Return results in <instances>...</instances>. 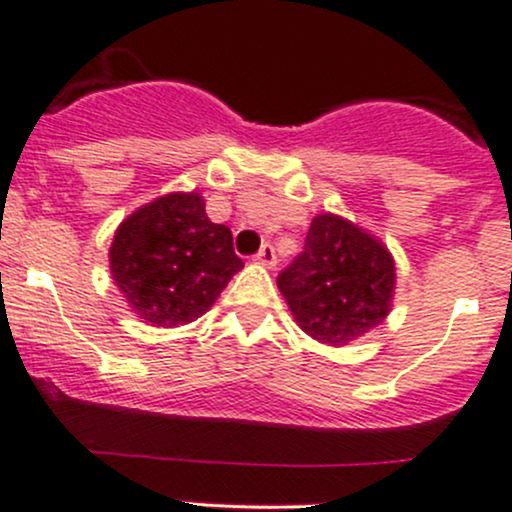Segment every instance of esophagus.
<instances>
[{
	"label": "esophagus",
	"mask_w": 512,
	"mask_h": 512,
	"mask_svg": "<svg viewBox=\"0 0 512 512\" xmlns=\"http://www.w3.org/2000/svg\"><path fill=\"white\" fill-rule=\"evenodd\" d=\"M255 260L260 262V265H265V267L277 265V255H274V247L270 245V242H265V245L260 247V252L255 255Z\"/></svg>",
	"instance_id": "1"
}]
</instances>
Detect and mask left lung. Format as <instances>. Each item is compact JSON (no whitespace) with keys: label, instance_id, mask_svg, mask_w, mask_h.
Listing matches in <instances>:
<instances>
[{"label":"left lung","instance_id":"left-lung-1","mask_svg":"<svg viewBox=\"0 0 512 512\" xmlns=\"http://www.w3.org/2000/svg\"><path fill=\"white\" fill-rule=\"evenodd\" d=\"M297 324L316 341L343 346L383 324L395 289L387 247L338 215L311 220L304 250L277 277Z\"/></svg>","mask_w":512,"mask_h":512}]
</instances>
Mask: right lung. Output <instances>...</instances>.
Segmentation results:
<instances>
[{
	"mask_svg": "<svg viewBox=\"0 0 512 512\" xmlns=\"http://www.w3.org/2000/svg\"><path fill=\"white\" fill-rule=\"evenodd\" d=\"M242 267L233 233L211 223L198 193H169L117 228L110 270L134 311L164 328L206 314Z\"/></svg>",
	"mask_w": 512,
	"mask_h": 512,
	"instance_id": "obj_1",
	"label": "right lung"
}]
</instances>
